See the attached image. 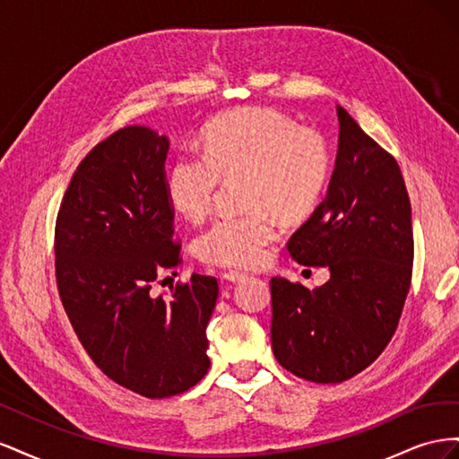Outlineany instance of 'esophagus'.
Listing matches in <instances>:
<instances>
[{
    "label": "esophagus",
    "mask_w": 459,
    "mask_h": 459,
    "mask_svg": "<svg viewBox=\"0 0 459 459\" xmlns=\"http://www.w3.org/2000/svg\"><path fill=\"white\" fill-rule=\"evenodd\" d=\"M221 277H224V280L230 281V283H239V281L245 280L247 273H243V272H226V273H221Z\"/></svg>",
    "instance_id": "obj_1"
}]
</instances>
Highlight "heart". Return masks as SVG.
<instances>
[{
  "label": "heart",
  "mask_w": 459,
  "mask_h": 459,
  "mask_svg": "<svg viewBox=\"0 0 459 459\" xmlns=\"http://www.w3.org/2000/svg\"><path fill=\"white\" fill-rule=\"evenodd\" d=\"M331 169L322 134L273 107H241L206 124L201 152L182 151L166 172V195L179 214L212 211L224 179L239 182L248 208L220 214L193 243L204 264L256 268L280 235L273 214L295 220L316 206Z\"/></svg>",
  "instance_id": "b5f03b06"
}]
</instances>
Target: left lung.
<instances>
[{
	"instance_id": "obj_1",
	"label": "left lung",
	"mask_w": 459,
	"mask_h": 459,
	"mask_svg": "<svg viewBox=\"0 0 459 459\" xmlns=\"http://www.w3.org/2000/svg\"><path fill=\"white\" fill-rule=\"evenodd\" d=\"M339 151L325 199L290 235L304 266H327L314 290L272 277V349L287 371L341 383L379 358L411 283V204L391 152L337 107Z\"/></svg>"
}]
</instances>
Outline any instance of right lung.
I'll return each mask as SVG.
<instances>
[{
	"instance_id": "right-lung-1",
	"label": "right lung",
	"mask_w": 459,
	"mask_h": 459,
	"mask_svg": "<svg viewBox=\"0 0 459 459\" xmlns=\"http://www.w3.org/2000/svg\"><path fill=\"white\" fill-rule=\"evenodd\" d=\"M169 137L126 126L82 159L55 221V280L65 312L107 377L145 398L195 386L211 368L206 325L218 299L212 275L193 273L155 297L182 264L166 195Z\"/></svg>"
}]
</instances>
